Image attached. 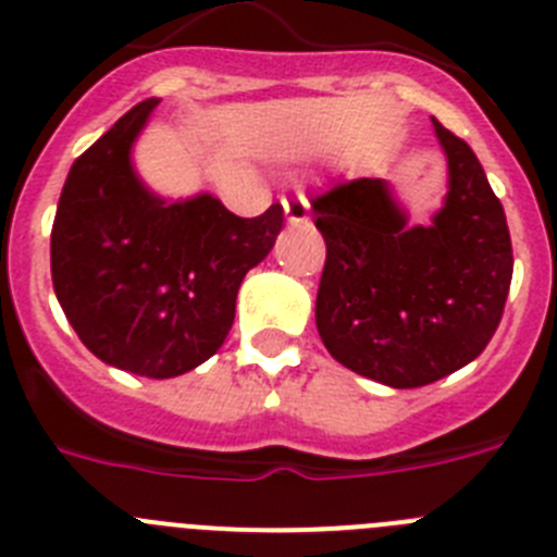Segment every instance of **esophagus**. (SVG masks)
Here are the masks:
<instances>
[{
  "mask_svg": "<svg viewBox=\"0 0 557 557\" xmlns=\"http://www.w3.org/2000/svg\"><path fill=\"white\" fill-rule=\"evenodd\" d=\"M284 214H287L289 223H307L309 220V200L304 191H295L293 198H284Z\"/></svg>",
  "mask_w": 557,
  "mask_h": 557,
  "instance_id": "1",
  "label": "esophagus"
}]
</instances>
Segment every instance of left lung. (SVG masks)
<instances>
[{
    "instance_id": "8db88e82",
    "label": "left lung",
    "mask_w": 557,
    "mask_h": 557,
    "mask_svg": "<svg viewBox=\"0 0 557 557\" xmlns=\"http://www.w3.org/2000/svg\"><path fill=\"white\" fill-rule=\"evenodd\" d=\"M449 191L432 225H407L382 178L312 200L326 239L314 323L339 366L391 387H421L469 366L494 337L513 278L499 198L474 150L435 120Z\"/></svg>"
}]
</instances>
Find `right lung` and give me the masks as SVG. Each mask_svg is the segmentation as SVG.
Here are the masks:
<instances>
[{"instance_id": "right-lung-1", "label": "right lung", "mask_w": 557, "mask_h": 557, "mask_svg": "<svg viewBox=\"0 0 557 557\" xmlns=\"http://www.w3.org/2000/svg\"><path fill=\"white\" fill-rule=\"evenodd\" d=\"M159 100L139 102L72 164L52 223V284L66 321L106 366L172 379L218 354L245 273L284 209L236 218L211 195L166 203L131 164Z\"/></svg>"}]
</instances>
